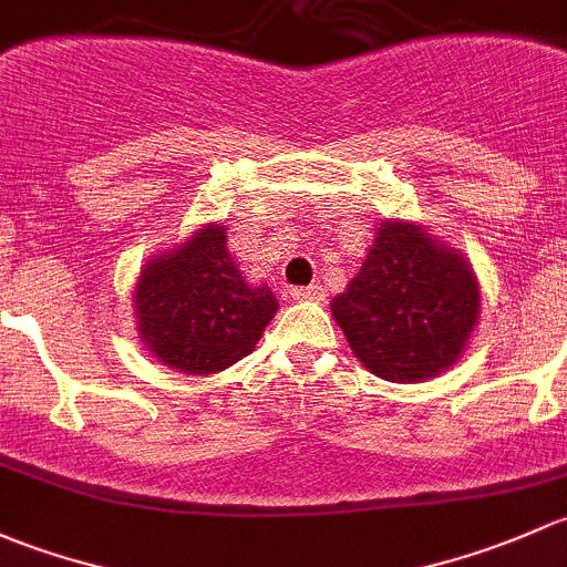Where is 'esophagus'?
Returning <instances> with one entry per match:
<instances>
[{
    "instance_id": "obj_1",
    "label": "esophagus",
    "mask_w": 567,
    "mask_h": 567,
    "mask_svg": "<svg viewBox=\"0 0 567 567\" xmlns=\"http://www.w3.org/2000/svg\"><path fill=\"white\" fill-rule=\"evenodd\" d=\"M291 297L295 300H313V302H322L324 300V289L319 284L313 286H297V289H291Z\"/></svg>"
}]
</instances>
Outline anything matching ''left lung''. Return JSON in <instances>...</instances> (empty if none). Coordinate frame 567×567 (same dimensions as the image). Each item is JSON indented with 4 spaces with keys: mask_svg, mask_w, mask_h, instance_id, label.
Returning <instances> with one entry per match:
<instances>
[{
    "mask_svg": "<svg viewBox=\"0 0 567 567\" xmlns=\"http://www.w3.org/2000/svg\"><path fill=\"white\" fill-rule=\"evenodd\" d=\"M330 311L365 369L414 384L461 360L481 319V284L470 259L423 224L384 218Z\"/></svg>",
    "mask_w": 567,
    "mask_h": 567,
    "instance_id": "1",
    "label": "left lung"
}]
</instances>
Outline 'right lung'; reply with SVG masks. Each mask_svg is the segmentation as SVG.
I'll list each match as a JSON object with an SVG mask.
<instances>
[{
  "mask_svg": "<svg viewBox=\"0 0 567 567\" xmlns=\"http://www.w3.org/2000/svg\"><path fill=\"white\" fill-rule=\"evenodd\" d=\"M133 311L150 354L179 373L207 377L254 352L278 300L267 284H248L226 248V226L213 220L142 267Z\"/></svg>",
  "mask_w": 567,
  "mask_h": 567,
  "instance_id": "add662e5",
  "label": "right lung"
}]
</instances>
